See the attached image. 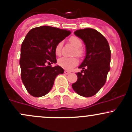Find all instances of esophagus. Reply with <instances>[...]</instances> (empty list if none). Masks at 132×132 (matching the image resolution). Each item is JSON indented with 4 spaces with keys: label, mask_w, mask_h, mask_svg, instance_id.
I'll use <instances>...</instances> for the list:
<instances>
[{
    "label": "esophagus",
    "mask_w": 132,
    "mask_h": 132,
    "mask_svg": "<svg viewBox=\"0 0 132 132\" xmlns=\"http://www.w3.org/2000/svg\"><path fill=\"white\" fill-rule=\"evenodd\" d=\"M71 73L70 71H67V70H66V71H64V73L66 75H68V74H70V73Z\"/></svg>",
    "instance_id": "obj_1"
}]
</instances>
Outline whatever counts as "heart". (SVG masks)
<instances>
[{
    "label": "heart",
    "instance_id": "heart-1",
    "mask_svg": "<svg viewBox=\"0 0 132 132\" xmlns=\"http://www.w3.org/2000/svg\"><path fill=\"white\" fill-rule=\"evenodd\" d=\"M69 42L71 45H73L76 48L75 51L74 52V54L77 55L79 57H81L84 55V50L81 47H82V41L78 38L77 37H70L69 39ZM62 46V43L61 42L57 43L55 45V54L56 55H60L61 54V49ZM57 63L61 67L63 68L64 69H66L67 70H70L78 64V60L77 57H63L60 58L58 59Z\"/></svg>",
    "mask_w": 132,
    "mask_h": 132
}]
</instances>
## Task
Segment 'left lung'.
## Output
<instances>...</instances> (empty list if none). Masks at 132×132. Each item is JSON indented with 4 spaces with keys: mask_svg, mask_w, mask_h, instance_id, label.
Returning <instances> with one entry per match:
<instances>
[{
    "mask_svg": "<svg viewBox=\"0 0 132 132\" xmlns=\"http://www.w3.org/2000/svg\"><path fill=\"white\" fill-rule=\"evenodd\" d=\"M75 35L85 45L86 55L77 73L78 80L72 88L78 95L90 97L95 95L104 85L110 70L111 51L106 38L92 28L78 30Z\"/></svg>",
    "mask_w": 132,
    "mask_h": 132,
    "instance_id": "left-lung-1",
    "label": "left lung"
}]
</instances>
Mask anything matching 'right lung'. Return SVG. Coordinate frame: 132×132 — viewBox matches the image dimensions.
<instances>
[{
    "instance_id": "1",
    "label": "right lung",
    "mask_w": 132,
    "mask_h": 132,
    "mask_svg": "<svg viewBox=\"0 0 132 132\" xmlns=\"http://www.w3.org/2000/svg\"><path fill=\"white\" fill-rule=\"evenodd\" d=\"M70 31L49 26L31 29L21 47V77L29 94L35 97L50 92L55 77L64 73L61 66H47L56 63L57 44L70 35Z\"/></svg>"
}]
</instances>
